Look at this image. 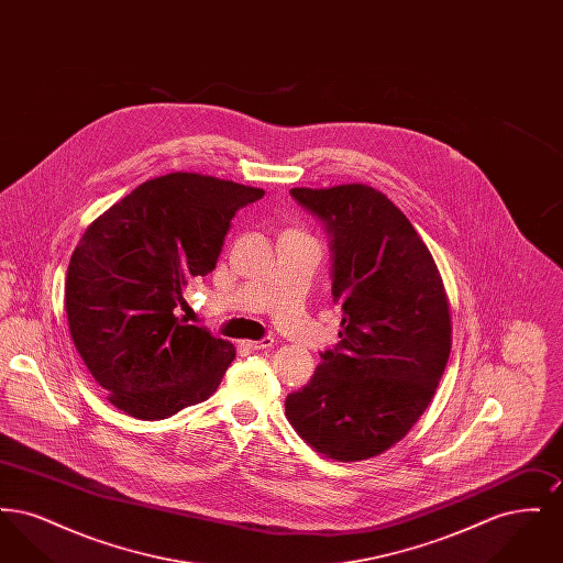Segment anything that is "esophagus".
I'll return each mask as SVG.
<instances>
[{"instance_id": "1", "label": "esophagus", "mask_w": 563, "mask_h": 563, "mask_svg": "<svg viewBox=\"0 0 563 563\" xmlns=\"http://www.w3.org/2000/svg\"><path fill=\"white\" fill-rule=\"evenodd\" d=\"M244 346L249 350H264L272 349L274 346V340L272 338H262V340H246Z\"/></svg>"}]
</instances>
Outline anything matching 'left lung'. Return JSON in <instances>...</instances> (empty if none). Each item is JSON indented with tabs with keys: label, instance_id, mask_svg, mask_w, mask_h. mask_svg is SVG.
Masks as SVG:
<instances>
[{
	"label": "left lung",
	"instance_id": "obj_1",
	"mask_svg": "<svg viewBox=\"0 0 563 563\" xmlns=\"http://www.w3.org/2000/svg\"><path fill=\"white\" fill-rule=\"evenodd\" d=\"M331 236L340 342L285 401L295 432L319 454L358 462L386 452L427 411L452 350L450 301L409 219L363 184L294 188Z\"/></svg>",
	"mask_w": 563,
	"mask_h": 563
}]
</instances>
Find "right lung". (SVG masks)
<instances>
[{
    "label": "right lung",
    "mask_w": 563,
    "mask_h": 563,
    "mask_svg": "<svg viewBox=\"0 0 563 563\" xmlns=\"http://www.w3.org/2000/svg\"><path fill=\"white\" fill-rule=\"evenodd\" d=\"M264 189L198 173L134 188L95 219L65 285L69 331L109 402L139 420H164L207 401L236 349L175 317L191 278L207 276L242 207Z\"/></svg>",
    "instance_id": "right-lung-1"
}]
</instances>
